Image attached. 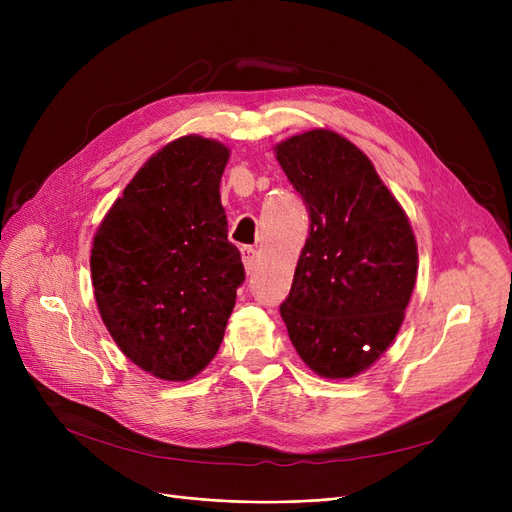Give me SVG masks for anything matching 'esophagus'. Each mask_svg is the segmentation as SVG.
Returning <instances> with one entry per match:
<instances>
[{
  "mask_svg": "<svg viewBox=\"0 0 512 512\" xmlns=\"http://www.w3.org/2000/svg\"><path fill=\"white\" fill-rule=\"evenodd\" d=\"M242 263H245L247 274H251L257 267V251L253 247H242Z\"/></svg>",
  "mask_w": 512,
  "mask_h": 512,
  "instance_id": "esophagus-1",
  "label": "esophagus"
}]
</instances>
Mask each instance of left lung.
Here are the masks:
<instances>
[{"mask_svg": "<svg viewBox=\"0 0 512 512\" xmlns=\"http://www.w3.org/2000/svg\"><path fill=\"white\" fill-rule=\"evenodd\" d=\"M276 159L309 209V238L280 305L309 369L348 380L396 338L417 280V240L371 159L342 134L313 128Z\"/></svg>", "mask_w": 512, "mask_h": 512, "instance_id": "obj_1", "label": "left lung"}]
</instances>
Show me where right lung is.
<instances>
[{"label":"right lung","instance_id":"1","mask_svg":"<svg viewBox=\"0 0 512 512\" xmlns=\"http://www.w3.org/2000/svg\"><path fill=\"white\" fill-rule=\"evenodd\" d=\"M230 149L186 134L153 153L105 213L91 249L99 315L120 351L186 382L218 353L245 280L220 182Z\"/></svg>","mask_w":512,"mask_h":512}]
</instances>
